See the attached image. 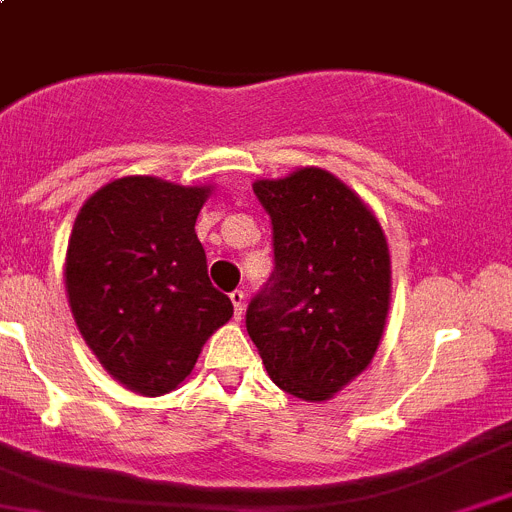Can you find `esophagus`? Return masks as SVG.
I'll use <instances>...</instances> for the list:
<instances>
[{
	"label": "esophagus",
	"instance_id": "1",
	"mask_svg": "<svg viewBox=\"0 0 512 512\" xmlns=\"http://www.w3.org/2000/svg\"><path fill=\"white\" fill-rule=\"evenodd\" d=\"M231 302H233V309H236V320H241L243 307H246V292H243V289L231 292Z\"/></svg>",
	"mask_w": 512,
	"mask_h": 512
}]
</instances>
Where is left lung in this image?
<instances>
[{"mask_svg":"<svg viewBox=\"0 0 512 512\" xmlns=\"http://www.w3.org/2000/svg\"><path fill=\"white\" fill-rule=\"evenodd\" d=\"M271 218L274 271L246 309V330L271 381L327 401L373 360L391 302L381 223L342 180L302 167L256 180Z\"/></svg>","mask_w":512,"mask_h":512,"instance_id":"8db88e82","label":"left lung"}]
</instances>
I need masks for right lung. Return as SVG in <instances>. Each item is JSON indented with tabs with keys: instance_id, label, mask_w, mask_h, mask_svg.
Wrapping results in <instances>:
<instances>
[{
	"instance_id": "1",
	"label": "right lung",
	"mask_w": 512,
	"mask_h": 512,
	"mask_svg": "<svg viewBox=\"0 0 512 512\" xmlns=\"http://www.w3.org/2000/svg\"><path fill=\"white\" fill-rule=\"evenodd\" d=\"M208 195V185L121 177L93 192L73 223L65 292L75 325L98 363L142 396L175 391L233 317L195 233Z\"/></svg>"
}]
</instances>
